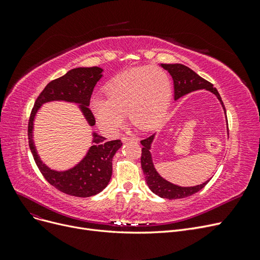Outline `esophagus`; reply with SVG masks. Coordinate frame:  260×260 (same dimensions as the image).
<instances>
[{
	"instance_id": "obj_1",
	"label": "esophagus",
	"mask_w": 260,
	"mask_h": 260,
	"mask_svg": "<svg viewBox=\"0 0 260 260\" xmlns=\"http://www.w3.org/2000/svg\"><path fill=\"white\" fill-rule=\"evenodd\" d=\"M121 141H122L123 143L128 142V141H132V142L138 143L139 142V139L136 138V137H125V136H123V137H121Z\"/></svg>"
}]
</instances>
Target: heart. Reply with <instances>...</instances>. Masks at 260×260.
<instances>
[{"mask_svg": "<svg viewBox=\"0 0 260 260\" xmlns=\"http://www.w3.org/2000/svg\"><path fill=\"white\" fill-rule=\"evenodd\" d=\"M105 98H94L91 111L99 127L108 135L120 128L128 114L141 130L160 122L171 100V81L164 69L140 67L115 76L104 86Z\"/></svg>", "mask_w": 260, "mask_h": 260, "instance_id": "1", "label": "heart"}]
</instances>
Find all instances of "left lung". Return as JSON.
I'll return each instance as SVG.
<instances>
[{
	"mask_svg": "<svg viewBox=\"0 0 260 260\" xmlns=\"http://www.w3.org/2000/svg\"><path fill=\"white\" fill-rule=\"evenodd\" d=\"M160 66L167 70L172 77V80H174V90H175V101L179 100L186 94L198 91V90H206L210 93L216 95V98L219 100L220 104H221L224 116H225V121L228 125L226 120V113L224 105L220 98L219 93L216 88L212 86V84L205 79H203L198 74L191 68H188L182 64H160ZM228 129V128H226ZM156 133L152 135L144 140L141 141V144L143 145L142 147V156H141V165H142V169L145 176L146 183L153 193L158 195L159 198L162 199H168V200H178V199H183L187 198V196L193 195L196 192L205 186L209 180L205 181V182L195 185V186H180L177 184H174L169 182L166 179H164L158 172H157L154 162H153V157L151 154V148L152 144L154 142ZM228 136H229V130H228Z\"/></svg>",
	"mask_w": 260,
	"mask_h": 260,
	"instance_id": "obj_1",
	"label": "left lung"
}]
</instances>
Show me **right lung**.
<instances>
[{
  "label": "right lung",
  "instance_id": "1",
  "mask_svg": "<svg viewBox=\"0 0 260 260\" xmlns=\"http://www.w3.org/2000/svg\"><path fill=\"white\" fill-rule=\"evenodd\" d=\"M101 67H78L69 70L62 77L51 81L37 99L28 124L29 147L39 170L46 181L62 193L77 198H90L102 192L109 183L113 172V157L122 146L120 140L108 141L95 131L92 132V146L83 158L67 170H55L41 160L34 140L35 118L43 104L62 101L78 104L90 127L95 119L90 111V99L94 86L103 77Z\"/></svg>",
  "mask_w": 260,
  "mask_h": 260
}]
</instances>
